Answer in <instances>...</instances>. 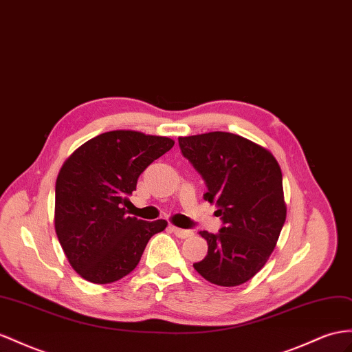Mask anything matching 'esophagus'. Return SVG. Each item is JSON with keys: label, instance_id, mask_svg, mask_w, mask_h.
Listing matches in <instances>:
<instances>
[{"label": "esophagus", "instance_id": "obj_1", "mask_svg": "<svg viewBox=\"0 0 352 352\" xmlns=\"http://www.w3.org/2000/svg\"><path fill=\"white\" fill-rule=\"evenodd\" d=\"M170 230H173V232L175 233V235H177L178 238H182V239L190 238V236L193 235V232H192V230H188V229H179V228L173 226V228H170Z\"/></svg>", "mask_w": 352, "mask_h": 352}]
</instances>
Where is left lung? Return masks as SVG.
Here are the masks:
<instances>
[{"label":"left lung","instance_id":"left-lung-1","mask_svg":"<svg viewBox=\"0 0 352 352\" xmlns=\"http://www.w3.org/2000/svg\"><path fill=\"white\" fill-rule=\"evenodd\" d=\"M178 144L221 220L217 233L199 232L208 254L193 267L212 284H244L265 266L285 223L281 168L267 150L235 133L179 137Z\"/></svg>","mask_w":352,"mask_h":352}]
</instances>
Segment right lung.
Returning a JSON list of instances; mask_svg holds the SVG:
<instances>
[{
  "mask_svg": "<svg viewBox=\"0 0 352 352\" xmlns=\"http://www.w3.org/2000/svg\"><path fill=\"white\" fill-rule=\"evenodd\" d=\"M174 146L166 137L111 131L78 147L60 168L55 229L76 272L110 284L137 267L147 242L166 221L129 217L123 206L146 168Z\"/></svg>",
  "mask_w": 352,
  "mask_h": 352,
  "instance_id": "1",
  "label": "right lung"
}]
</instances>
